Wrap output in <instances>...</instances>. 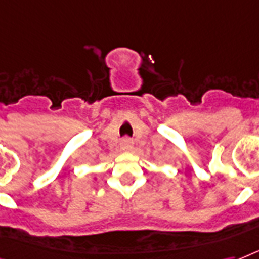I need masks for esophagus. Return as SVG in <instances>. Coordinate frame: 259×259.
Instances as JSON below:
<instances>
[{"label": "esophagus", "instance_id": "34e87169", "mask_svg": "<svg viewBox=\"0 0 259 259\" xmlns=\"http://www.w3.org/2000/svg\"><path fill=\"white\" fill-rule=\"evenodd\" d=\"M120 147H121V150H124V151H130V150H132V147H134V142H132L130 138H124V139L121 140V143H120Z\"/></svg>", "mask_w": 259, "mask_h": 259}]
</instances>
